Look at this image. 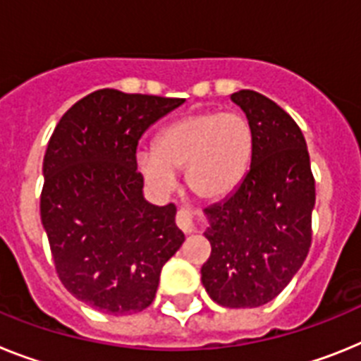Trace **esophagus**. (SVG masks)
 Returning <instances> with one entry per match:
<instances>
[{
  "instance_id": "esophagus-1",
  "label": "esophagus",
  "mask_w": 361,
  "mask_h": 361,
  "mask_svg": "<svg viewBox=\"0 0 361 361\" xmlns=\"http://www.w3.org/2000/svg\"><path fill=\"white\" fill-rule=\"evenodd\" d=\"M176 224L185 234L192 233L194 231V212L190 211V209H187V207H181L176 214Z\"/></svg>"
}]
</instances>
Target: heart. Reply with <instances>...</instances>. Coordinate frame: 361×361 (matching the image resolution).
<instances>
[{
	"label": "heart",
	"instance_id": "heart-1",
	"mask_svg": "<svg viewBox=\"0 0 361 361\" xmlns=\"http://www.w3.org/2000/svg\"><path fill=\"white\" fill-rule=\"evenodd\" d=\"M255 128L240 112H192L161 128L154 150H140L136 165L150 187L167 192L185 169L187 189L216 202L245 180L255 154Z\"/></svg>",
	"mask_w": 361,
	"mask_h": 361
}]
</instances>
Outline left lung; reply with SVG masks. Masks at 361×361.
I'll return each instance as SVG.
<instances>
[{
  "mask_svg": "<svg viewBox=\"0 0 361 361\" xmlns=\"http://www.w3.org/2000/svg\"><path fill=\"white\" fill-rule=\"evenodd\" d=\"M231 99L255 128V154L240 187L203 211L212 250L202 283L219 305L245 309L274 300L305 262L316 190L296 121L255 90Z\"/></svg>",
  "mask_w": 361,
  "mask_h": 361,
  "instance_id": "obj_1",
  "label": "left lung"
}]
</instances>
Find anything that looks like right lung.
I'll return each instance as SVG.
<instances>
[{
	"label": "right lung",
	"mask_w": 361,
	"mask_h": 361,
	"mask_svg": "<svg viewBox=\"0 0 361 361\" xmlns=\"http://www.w3.org/2000/svg\"><path fill=\"white\" fill-rule=\"evenodd\" d=\"M185 99L102 89L68 109L43 158L42 224L65 289L106 314L152 303L185 241L176 207L143 198L140 137Z\"/></svg>",
	"instance_id": "add662e5"
}]
</instances>
